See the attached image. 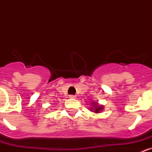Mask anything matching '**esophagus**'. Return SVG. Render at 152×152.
<instances>
[{
  "label": "esophagus",
  "mask_w": 152,
  "mask_h": 152,
  "mask_svg": "<svg viewBox=\"0 0 152 152\" xmlns=\"http://www.w3.org/2000/svg\"><path fill=\"white\" fill-rule=\"evenodd\" d=\"M69 97L71 98V99H75V98H76V96H75V95H70Z\"/></svg>",
  "instance_id": "obj_1"
}]
</instances>
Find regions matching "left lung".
Masks as SVG:
<instances>
[{"label": "left lung", "mask_w": 152, "mask_h": 152, "mask_svg": "<svg viewBox=\"0 0 152 152\" xmlns=\"http://www.w3.org/2000/svg\"><path fill=\"white\" fill-rule=\"evenodd\" d=\"M93 104H94V108H91V110H92L94 112L100 113V111L103 110V107H102V106H98L96 103L94 104V103H93Z\"/></svg>", "instance_id": "8db88e82"}]
</instances>
